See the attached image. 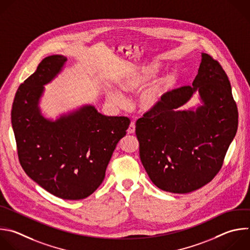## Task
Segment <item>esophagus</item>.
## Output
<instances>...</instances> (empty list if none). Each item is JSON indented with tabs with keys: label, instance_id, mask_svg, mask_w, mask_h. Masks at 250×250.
I'll list each match as a JSON object with an SVG mask.
<instances>
[{
	"label": "esophagus",
	"instance_id": "esophagus-1",
	"mask_svg": "<svg viewBox=\"0 0 250 250\" xmlns=\"http://www.w3.org/2000/svg\"><path fill=\"white\" fill-rule=\"evenodd\" d=\"M134 132H135V125H134L133 122H131L128 128H127V133L128 134H133Z\"/></svg>",
	"mask_w": 250,
	"mask_h": 250
}]
</instances>
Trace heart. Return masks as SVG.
<instances>
[{"mask_svg":"<svg viewBox=\"0 0 250 250\" xmlns=\"http://www.w3.org/2000/svg\"><path fill=\"white\" fill-rule=\"evenodd\" d=\"M158 71V66L151 64L143 66L139 69L132 70L125 76L119 83L121 89L127 93H134L146 85V83L154 77ZM174 83V78L171 74H166L154 80L151 84L145 88L139 96V106L144 111H152L157 108L165 95L167 94ZM108 100L117 107L125 105V97L117 90H109L107 94Z\"/></svg>","mask_w":250,"mask_h":250,"instance_id":"obj_1","label":"heart"}]
</instances>
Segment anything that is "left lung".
I'll return each mask as SVG.
<instances>
[{"label": "left lung", "instance_id": "8db88e82", "mask_svg": "<svg viewBox=\"0 0 250 250\" xmlns=\"http://www.w3.org/2000/svg\"><path fill=\"white\" fill-rule=\"evenodd\" d=\"M196 92L201 105L178 109ZM237 124L228 75L216 60L202 53L192 86L168 92L156 109L136 122L139 156L150 180L172 193L204 187L221 170Z\"/></svg>", "mask_w": 250, "mask_h": 250}]
</instances>
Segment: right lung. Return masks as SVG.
<instances>
[{"label": "right lung", "mask_w": 250, "mask_h": 250, "mask_svg": "<svg viewBox=\"0 0 250 250\" xmlns=\"http://www.w3.org/2000/svg\"><path fill=\"white\" fill-rule=\"evenodd\" d=\"M62 55L45 58L19 87L12 125L20 163L26 175L51 194L67 200L88 197L102 184L118 142L130 124L125 117H108L84 105L46 119L39 102L44 85L62 69Z\"/></svg>", "instance_id": "obj_1"}]
</instances>
